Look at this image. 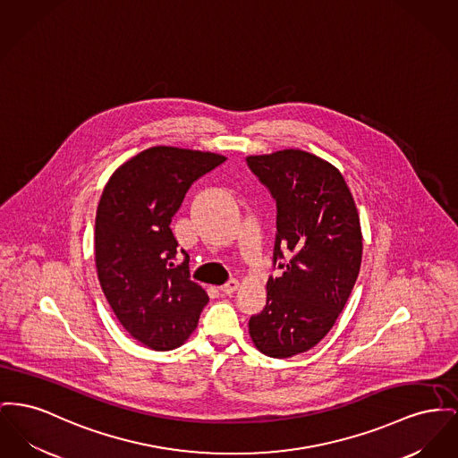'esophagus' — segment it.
<instances>
[{
	"mask_svg": "<svg viewBox=\"0 0 458 458\" xmlns=\"http://www.w3.org/2000/svg\"><path fill=\"white\" fill-rule=\"evenodd\" d=\"M239 280L237 278H230L223 287H221V291L225 293V294H233L237 289H239Z\"/></svg>",
	"mask_w": 458,
	"mask_h": 458,
	"instance_id": "esophagus-1",
	"label": "esophagus"
}]
</instances>
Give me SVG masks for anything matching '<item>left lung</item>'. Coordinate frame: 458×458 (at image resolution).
<instances>
[{
	"label": "left lung",
	"instance_id": "8db88e82",
	"mask_svg": "<svg viewBox=\"0 0 458 458\" xmlns=\"http://www.w3.org/2000/svg\"><path fill=\"white\" fill-rule=\"evenodd\" d=\"M276 206L267 304L249 320L256 348L289 358L317 346L343 311L361 265V228L343 174L302 150L245 159Z\"/></svg>",
	"mask_w": 458,
	"mask_h": 458
}]
</instances>
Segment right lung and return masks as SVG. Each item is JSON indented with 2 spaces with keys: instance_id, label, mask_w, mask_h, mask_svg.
<instances>
[{
  "instance_id": "1",
  "label": "right lung",
  "mask_w": 458,
  "mask_h": 458,
  "mask_svg": "<svg viewBox=\"0 0 458 458\" xmlns=\"http://www.w3.org/2000/svg\"><path fill=\"white\" fill-rule=\"evenodd\" d=\"M223 156L152 147L108 180L95 221V261L102 291L121 325L150 350L178 348L208 304L190 280L189 258L176 265L169 228L193 182Z\"/></svg>"
}]
</instances>
